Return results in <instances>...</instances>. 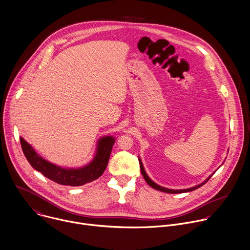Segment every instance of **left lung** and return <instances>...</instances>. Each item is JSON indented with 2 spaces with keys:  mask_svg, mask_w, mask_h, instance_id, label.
<instances>
[{
  "mask_svg": "<svg viewBox=\"0 0 250 250\" xmlns=\"http://www.w3.org/2000/svg\"><path fill=\"white\" fill-rule=\"evenodd\" d=\"M138 161H139V165H140V171H141V174H142V176H143V178H144V180H145V182L151 187V188H153L154 189H157V190H159V191H163V192H167V193H184V192H189V191H192V190H195V189H197V188H199L200 187H202L203 185H205L208 181H209V179L212 177V175L214 174H212L211 176H209L203 183H201L200 185H197V186H195V187H193V188H187V189H170V188H163V187H161V186H159V185H157L156 183H154L148 176H147V174H146V172H145V170H144V167H143V164H142V162H141V159L138 157Z\"/></svg>",
  "mask_w": 250,
  "mask_h": 250,
  "instance_id": "left-lung-1",
  "label": "left lung"
}]
</instances>
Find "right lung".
<instances>
[{"label": "right lung", "mask_w": 250, "mask_h": 250, "mask_svg": "<svg viewBox=\"0 0 250 250\" xmlns=\"http://www.w3.org/2000/svg\"><path fill=\"white\" fill-rule=\"evenodd\" d=\"M115 141L116 139L112 135L101 137L97 142L95 156L89 164L80 168H62L42 158L29 143L21 137L22 151L32 168L59 185L70 187L83 186L102 176L106 170Z\"/></svg>", "instance_id": "right-lung-1"}]
</instances>
